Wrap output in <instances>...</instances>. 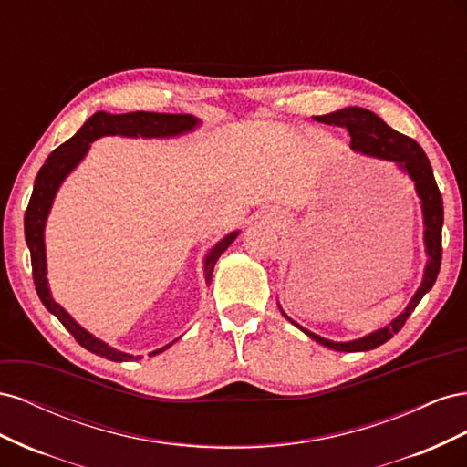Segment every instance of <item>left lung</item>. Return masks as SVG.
<instances>
[{
	"instance_id": "left-lung-1",
	"label": "left lung",
	"mask_w": 467,
	"mask_h": 467,
	"mask_svg": "<svg viewBox=\"0 0 467 467\" xmlns=\"http://www.w3.org/2000/svg\"><path fill=\"white\" fill-rule=\"evenodd\" d=\"M317 122L333 124V126H345L350 134V148L362 153L370 155V158L393 161L398 165L400 171H403L409 179L413 181L415 192L420 201L422 208V225H425V232H422V242H425V253H427V265L425 273H422L420 286L413 294V298L409 300L407 307L403 312L391 319L388 325L381 329H376L368 335H364L355 341L347 343H337L329 341V338H323L312 331L304 329L300 323L290 319L285 309L280 306V312L296 327L304 331L309 338H314L316 343L338 350V352H360V350H372L379 345L388 343L389 338L400 333L405 325L407 317L413 314V309L419 306V302L425 296L436 282L438 271H441V259H442V223H444V208H442V194L438 191V185L434 181V173L427 153L415 142L413 138H407L400 134L398 130L389 129V126L381 120L372 110L362 109V107H347L341 110L329 112V115L317 117Z\"/></svg>"
}]
</instances>
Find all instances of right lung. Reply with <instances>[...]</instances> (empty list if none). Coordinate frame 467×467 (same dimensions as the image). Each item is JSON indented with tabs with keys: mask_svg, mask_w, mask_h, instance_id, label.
<instances>
[{
	"mask_svg": "<svg viewBox=\"0 0 467 467\" xmlns=\"http://www.w3.org/2000/svg\"><path fill=\"white\" fill-rule=\"evenodd\" d=\"M199 126H201V120L192 115H165V112H144V110L126 112V115H110V112L99 110L91 119L86 120V124H83L81 129L67 140V142H64L48 155L45 165L40 167V171L35 179L31 201L25 212V239L31 251V265H33L36 294L48 312L58 317L64 327L74 335L76 341L97 357H103L112 362H129V360L140 358L107 345L105 341H101V338H97L88 329H83L58 302H54L48 288V278H47V247H45V228H47V220L50 214L52 202L56 199V194H58L66 177L83 161V158L88 155L95 140L103 136L177 138L196 130ZM237 235H239L237 230L228 234L206 253L204 257L206 285H210L212 271H214L216 261L220 259L222 253L234 244V239ZM173 343L150 352V357L160 355V352H163Z\"/></svg>",
	"mask_w": 467,
	"mask_h": 467,
	"instance_id": "1",
	"label": "right lung"
}]
</instances>
